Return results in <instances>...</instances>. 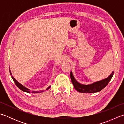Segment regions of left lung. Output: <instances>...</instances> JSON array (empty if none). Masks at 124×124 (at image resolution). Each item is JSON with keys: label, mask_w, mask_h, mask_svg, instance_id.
<instances>
[{"label": "left lung", "mask_w": 124, "mask_h": 124, "mask_svg": "<svg viewBox=\"0 0 124 124\" xmlns=\"http://www.w3.org/2000/svg\"><path fill=\"white\" fill-rule=\"evenodd\" d=\"M113 74H114V72H113L112 74L106 79L97 81V82L92 83L90 85H83L78 82L74 78L72 72H70V75L73 86L77 91L82 92V93H94V92L100 91L101 90L104 89L110 81L111 79L113 77Z\"/></svg>", "instance_id": "left-lung-1"}]
</instances>
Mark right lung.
<instances>
[{
  "instance_id": "obj_1",
  "label": "right lung",
  "mask_w": 124,
  "mask_h": 124,
  "mask_svg": "<svg viewBox=\"0 0 124 124\" xmlns=\"http://www.w3.org/2000/svg\"><path fill=\"white\" fill-rule=\"evenodd\" d=\"M10 74L12 75V74H11V72H10ZM11 77H12V79H13V80H14V81L15 82V83L16 84V85L17 86L18 88H19V89H20V90H21L22 91H24V92H28V93H30V92H32V93H40V92H43V91H44L43 90H42V91H29V90L28 89H27V88H26V87H24V86L22 85L21 84H20L19 83H18V81H17L13 77L11 76ZM50 87H48L46 90L49 89V88H50Z\"/></svg>"
}]
</instances>
